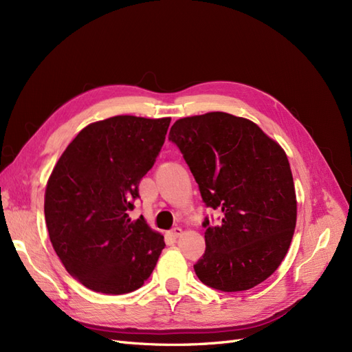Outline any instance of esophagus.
<instances>
[{"label": "esophagus", "instance_id": "34e87169", "mask_svg": "<svg viewBox=\"0 0 352 352\" xmlns=\"http://www.w3.org/2000/svg\"><path fill=\"white\" fill-rule=\"evenodd\" d=\"M181 233H183V229H181V228H174L171 232H169V235H171L174 239H177L178 236H181Z\"/></svg>", "mask_w": 352, "mask_h": 352}]
</instances>
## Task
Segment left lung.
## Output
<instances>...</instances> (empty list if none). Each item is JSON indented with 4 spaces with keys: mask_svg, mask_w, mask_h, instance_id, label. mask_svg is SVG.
Masks as SVG:
<instances>
[{
    "mask_svg": "<svg viewBox=\"0 0 352 352\" xmlns=\"http://www.w3.org/2000/svg\"><path fill=\"white\" fill-rule=\"evenodd\" d=\"M206 207L222 212L203 228L200 281L220 292L250 290L274 272L293 239L297 201L287 155L251 120L222 111L186 117L169 130Z\"/></svg>",
    "mask_w": 352,
    "mask_h": 352,
    "instance_id": "8db88e82",
    "label": "left lung"
}]
</instances>
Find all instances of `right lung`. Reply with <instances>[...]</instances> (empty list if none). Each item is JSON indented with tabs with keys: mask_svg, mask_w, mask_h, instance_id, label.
<instances>
[{
	"mask_svg": "<svg viewBox=\"0 0 352 352\" xmlns=\"http://www.w3.org/2000/svg\"><path fill=\"white\" fill-rule=\"evenodd\" d=\"M169 117L116 116L84 127L47 181L45 219L63 267L89 290L124 294L148 280L164 236L129 212L164 145Z\"/></svg>",
	"mask_w": 352,
	"mask_h": 352,
	"instance_id": "1",
	"label": "right lung"
}]
</instances>
